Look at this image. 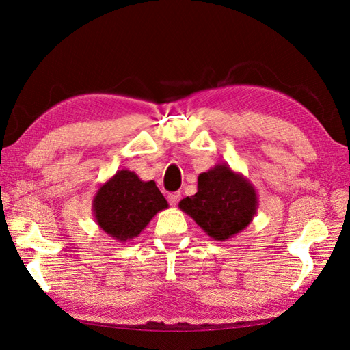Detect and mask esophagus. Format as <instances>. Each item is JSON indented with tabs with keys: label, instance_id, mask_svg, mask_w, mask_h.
<instances>
[{
	"label": "esophagus",
	"instance_id": "34e87169",
	"mask_svg": "<svg viewBox=\"0 0 350 350\" xmlns=\"http://www.w3.org/2000/svg\"><path fill=\"white\" fill-rule=\"evenodd\" d=\"M180 192H170L168 194V203L171 204V206H176L177 203H179V200H180Z\"/></svg>",
	"mask_w": 350,
	"mask_h": 350
}]
</instances>
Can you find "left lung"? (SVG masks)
<instances>
[{
    "label": "left lung",
    "instance_id": "obj_1",
    "mask_svg": "<svg viewBox=\"0 0 350 350\" xmlns=\"http://www.w3.org/2000/svg\"><path fill=\"white\" fill-rule=\"evenodd\" d=\"M179 207L207 236L222 242L251 224L258 197L247 177L219 162L198 176L197 192L183 198Z\"/></svg>",
    "mask_w": 350,
    "mask_h": 350
}]
</instances>
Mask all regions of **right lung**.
<instances>
[{
    "label": "right lung",
    "mask_w": 350,
    "mask_h": 350,
    "mask_svg": "<svg viewBox=\"0 0 350 350\" xmlns=\"http://www.w3.org/2000/svg\"><path fill=\"white\" fill-rule=\"evenodd\" d=\"M167 207L156 183L141 180L129 170H118L102 183L92 203L94 221L118 242L137 237L154 215Z\"/></svg>",
    "instance_id": "add662e5"
}]
</instances>
